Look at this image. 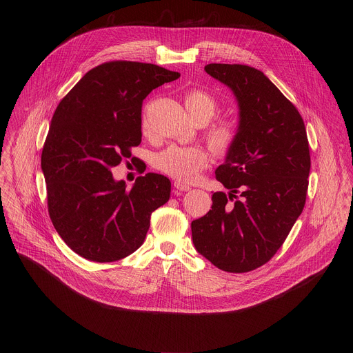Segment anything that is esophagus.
<instances>
[{
	"instance_id": "obj_1",
	"label": "esophagus",
	"mask_w": 353,
	"mask_h": 353,
	"mask_svg": "<svg viewBox=\"0 0 353 353\" xmlns=\"http://www.w3.org/2000/svg\"><path fill=\"white\" fill-rule=\"evenodd\" d=\"M191 187L188 185V184H184V183H181V181H174V194H180V192H183V191H188Z\"/></svg>"
}]
</instances>
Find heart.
I'll list each match as a JSON object with an SVG mask.
<instances>
[{"mask_svg": "<svg viewBox=\"0 0 353 353\" xmlns=\"http://www.w3.org/2000/svg\"><path fill=\"white\" fill-rule=\"evenodd\" d=\"M184 103L192 120L205 119L210 121L218 110L216 99L201 89L190 90ZM143 128L146 120L143 117ZM210 143L218 152H228L237 138V121L233 119L219 120L208 132ZM208 163V154L196 145H170L154 157V166L162 173L184 183L195 180Z\"/></svg>", "mask_w": 353, "mask_h": 353, "instance_id": "heart-1", "label": "heart"}]
</instances>
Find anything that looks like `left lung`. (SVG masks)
Masks as SVG:
<instances>
[{
    "mask_svg": "<svg viewBox=\"0 0 353 353\" xmlns=\"http://www.w3.org/2000/svg\"><path fill=\"white\" fill-rule=\"evenodd\" d=\"M205 72L233 92L239 125L225 162L215 170L229 196L214 192L212 210L191 222L192 243L219 270L248 272L274 257L305 208L310 173L306 127L261 71L208 64Z\"/></svg>",
    "mask_w": 353,
    "mask_h": 353,
    "instance_id": "obj_1",
    "label": "left lung"
}]
</instances>
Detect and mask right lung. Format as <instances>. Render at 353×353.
I'll return each mask as SVG.
<instances>
[{
    "mask_svg": "<svg viewBox=\"0 0 353 353\" xmlns=\"http://www.w3.org/2000/svg\"><path fill=\"white\" fill-rule=\"evenodd\" d=\"M180 77L155 64L110 61L88 71L57 106L41 152L47 205L57 233L89 261H119L141 247L170 180L139 176L131 190L112 168L141 143L143 99Z\"/></svg>",
    "mask_w": 353,
    "mask_h": 353,
    "instance_id": "right-lung-1",
    "label": "right lung"
}]
</instances>
